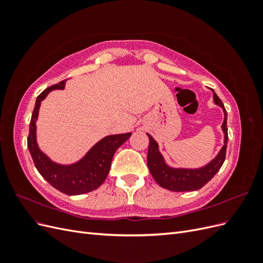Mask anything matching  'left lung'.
<instances>
[{
    "label": "left lung",
    "mask_w": 263,
    "mask_h": 263,
    "mask_svg": "<svg viewBox=\"0 0 263 263\" xmlns=\"http://www.w3.org/2000/svg\"><path fill=\"white\" fill-rule=\"evenodd\" d=\"M213 92V101L215 104L222 108L224 121L221 124V130L224 134V145L210 162L200 168H174L165 162L164 157L159 150L158 142L151 135L149 137V148L147 156V164L151 176L159 185L173 192H186L202 189L215 174L221 168L225 161L228 134H227V112L217 94Z\"/></svg>",
    "instance_id": "1"
}]
</instances>
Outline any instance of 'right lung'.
I'll return each instance as SVG.
<instances>
[{
  "instance_id": "1",
  "label": "right lung",
  "mask_w": 263,
  "mask_h": 263,
  "mask_svg": "<svg viewBox=\"0 0 263 263\" xmlns=\"http://www.w3.org/2000/svg\"><path fill=\"white\" fill-rule=\"evenodd\" d=\"M67 80L54 84L38 95L29 124L27 146L38 172L42 177L68 195H80L97 190L105 181L115 151L132 136V133L108 135L95 144L87 153L73 163L55 162L41 150L37 142V119L42 102L53 90L65 89Z\"/></svg>"
}]
</instances>
